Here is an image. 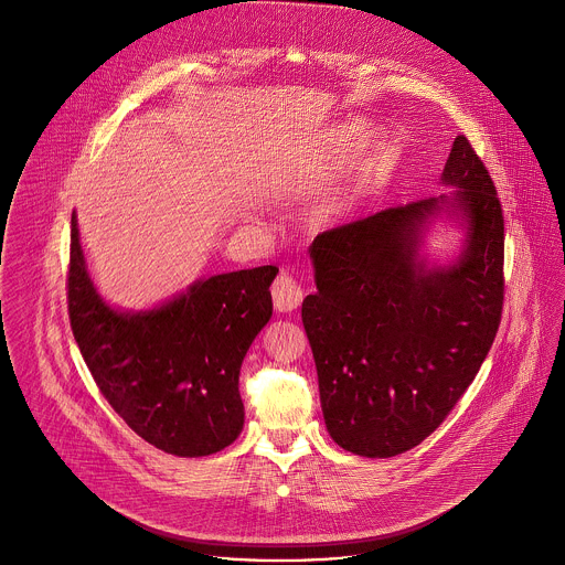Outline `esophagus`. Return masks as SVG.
<instances>
[{"label":"esophagus","instance_id":"esophagus-1","mask_svg":"<svg viewBox=\"0 0 565 565\" xmlns=\"http://www.w3.org/2000/svg\"><path fill=\"white\" fill-rule=\"evenodd\" d=\"M303 299V292H301V286L299 281L288 275V273H281L275 284H273V301H275V308L279 312H290L295 310Z\"/></svg>","mask_w":565,"mask_h":565}]
</instances>
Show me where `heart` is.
<instances>
[{"mask_svg":"<svg viewBox=\"0 0 565 565\" xmlns=\"http://www.w3.org/2000/svg\"><path fill=\"white\" fill-rule=\"evenodd\" d=\"M347 136H349V131H340V136H338V138H340V142H342ZM360 147H362V149H364V147H369V140H364Z\"/></svg>","mask_w":565,"mask_h":565,"instance_id":"1","label":"heart"}]
</instances>
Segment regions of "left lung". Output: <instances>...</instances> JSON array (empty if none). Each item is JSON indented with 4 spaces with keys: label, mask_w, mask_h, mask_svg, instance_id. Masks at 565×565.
<instances>
[{
    "label": "left lung",
    "mask_w": 565,
    "mask_h": 565,
    "mask_svg": "<svg viewBox=\"0 0 565 565\" xmlns=\"http://www.w3.org/2000/svg\"><path fill=\"white\" fill-rule=\"evenodd\" d=\"M443 185L315 236L317 292L301 303L331 438L366 458L409 451L473 382L503 312V210L494 181L456 136ZM440 213L466 227L449 267H427L422 232Z\"/></svg>",
    "instance_id": "1"
}]
</instances>
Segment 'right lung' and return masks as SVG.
<instances>
[{
  "instance_id": "add662e5",
  "label": "right lung",
  "mask_w": 565,
  "mask_h": 565,
  "mask_svg": "<svg viewBox=\"0 0 565 565\" xmlns=\"http://www.w3.org/2000/svg\"><path fill=\"white\" fill-rule=\"evenodd\" d=\"M277 273L262 266L214 275L151 310L122 312L98 295L71 214V331L100 393L142 440L185 458L236 440L244 429L241 362L273 315Z\"/></svg>"
}]
</instances>
